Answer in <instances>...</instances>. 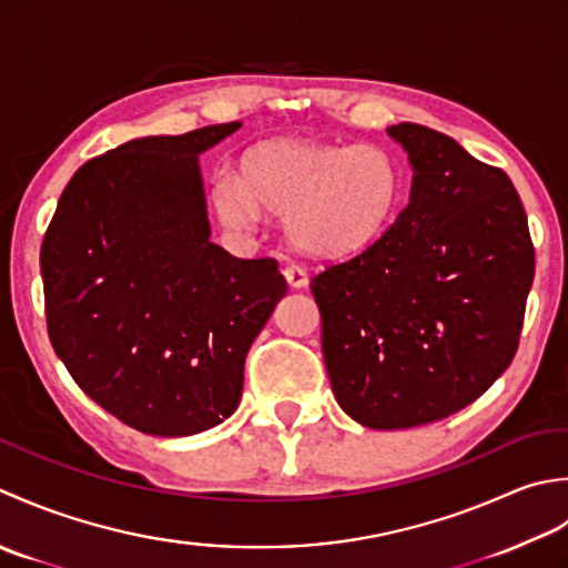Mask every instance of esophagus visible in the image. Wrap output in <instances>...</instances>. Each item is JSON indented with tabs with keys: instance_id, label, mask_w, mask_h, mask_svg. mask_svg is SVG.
<instances>
[{
	"instance_id": "34e87169",
	"label": "esophagus",
	"mask_w": 568,
	"mask_h": 568,
	"mask_svg": "<svg viewBox=\"0 0 568 568\" xmlns=\"http://www.w3.org/2000/svg\"><path fill=\"white\" fill-rule=\"evenodd\" d=\"M284 276H286V282L292 284L294 288H301V286H306V284H308V274H306V270L301 267V264H296V262L286 264V267H284Z\"/></svg>"
}]
</instances>
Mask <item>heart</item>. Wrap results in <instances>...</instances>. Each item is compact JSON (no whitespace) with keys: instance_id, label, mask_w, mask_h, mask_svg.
<instances>
[{"instance_id":"obj_1","label":"heart","mask_w":568,"mask_h":568,"mask_svg":"<svg viewBox=\"0 0 568 568\" xmlns=\"http://www.w3.org/2000/svg\"><path fill=\"white\" fill-rule=\"evenodd\" d=\"M402 166L382 144L274 139L242 156L240 179L217 176L213 201L225 223L247 227L257 207L286 215L301 250L321 257L361 252L385 233L402 201Z\"/></svg>"}]
</instances>
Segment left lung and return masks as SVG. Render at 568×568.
<instances>
[{"label":"left lung","mask_w":568,"mask_h":568,"mask_svg":"<svg viewBox=\"0 0 568 568\" xmlns=\"http://www.w3.org/2000/svg\"><path fill=\"white\" fill-rule=\"evenodd\" d=\"M414 169L385 233L311 280L345 414L409 429L476 402L513 363L535 280L527 213L503 169L424 124H392Z\"/></svg>","instance_id":"1"}]
</instances>
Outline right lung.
I'll list each match as a JSON object with an SVG mask.
<instances>
[{"label": "right lung", "instance_id": "obj_1", "mask_svg": "<svg viewBox=\"0 0 568 568\" xmlns=\"http://www.w3.org/2000/svg\"><path fill=\"white\" fill-rule=\"evenodd\" d=\"M235 130L142 136L85 161L45 230L53 351L92 402L142 434L227 419L250 345L286 294L276 260L211 242L199 154Z\"/></svg>", "mask_w": 568, "mask_h": 568}]
</instances>
